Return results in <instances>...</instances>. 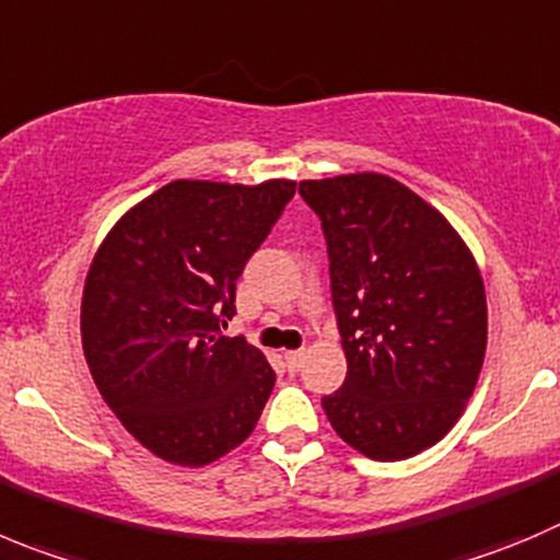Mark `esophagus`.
<instances>
[{
    "label": "esophagus",
    "mask_w": 560,
    "mask_h": 560,
    "mask_svg": "<svg viewBox=\"0 0 560 560\" xmlns=\"http://www.w3.org/2000/svg\"><path fill=\"white\" fill-rule=\"evenodd\" d=\"M306 351H284V362L290 370H301L304 368Z\"/></svg>",
    "instance_id": "1"
}]
</instances>
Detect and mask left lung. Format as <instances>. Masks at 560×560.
Wrapping results in <instances>:
<instances>
[{
    "mask_svg": "<svg viewBox=\"0 0 560 560\" xmlns=\"http://www.w3.org/2000/svg\"><path fill=\"white\" fill-rule=\"evenodd\" d=\"M323 221L342 337V389L323 398L342 442L375 462L428 451L467 409L486 357V292L462 234L386 174L304 179Z\"/></svg>",
    "mask_w": 560,
    "mask_h": 560,
    "instance_id": "obj_1",
    "label": "left lung"
}]
</instances>
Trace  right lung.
I'll use <instances>...</instances> for the list:
<instances>
[{
	"label": "right lung",
	"instance_id": "add662e5",
	"mask_svg": "<svg viewBox=\"0 0 560 560\" xmlns=\"http://www.w3.org/2000/svg\"><path fill=\"white\" fill-rule=\"evenodd\" d=\"M292 179H176L127 209L82 290V351L98 395L156 458L203 467L243 445L273 392L265 353L223 337L234 290Z\"/></svg>",
	"mask_w": 560,
	"mask_h": 560
}]
</instances>
